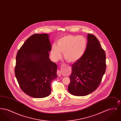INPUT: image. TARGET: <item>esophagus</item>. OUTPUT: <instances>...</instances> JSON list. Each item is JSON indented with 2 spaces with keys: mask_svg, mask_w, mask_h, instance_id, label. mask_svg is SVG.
Returning <instances> with one entry per match:
<instances>
[{
  "mask_svg": "<svg viewBox=\"0 0 121 121\" xmlns=\"http://www.w3.org/2000/svg\"><path fill=\"white\" fill-rule=\"evenodd\" d=\"M61 73H62L61 71L59 70H58L57 72V74H58V76H61Z\"/></svg>",
  "mask_w": 121,
  "mask_h": 121,
  "instance_id": "obj_1",
  "label": "esophagus"
}]
</instances>
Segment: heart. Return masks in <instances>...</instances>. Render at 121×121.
I'll use <instances>...</instances> for the list:
<instances>
[{"mask_svg":"<svg viewBox=\"0 0 121 121\" xmlns=\"http://www.w3.org/2000/svg\"><path fill=\"white\" fill-rule=\"evenodd\" d=\"M87 41L83 36L69 35L58 39L57 46L53 45L51 49L52 58L57 61L62 57L68 62L73 63L82 57L86 49Z\"/></svg>","mask_w":121,"mask_h":121,"instance_id":"obj_1","label":"heart"}]
</instances>
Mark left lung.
<instances>
[{"label": "left lung", "instance_id": "8db88e82", "mask_svg": "<svg viewBox=\"0 0 121 121\" xmlns=\"http://www.w3.org/2000/svg\"><path fill=\"white\" fill-rule=\"evenodd\" d=\"M86 49L82 57L72 65L70 93L78 96H86L99 86L106 69V54L98 39L88 34Z\"/></svg>", "mask_w": 121, "mask_h": 121}]
</instances>
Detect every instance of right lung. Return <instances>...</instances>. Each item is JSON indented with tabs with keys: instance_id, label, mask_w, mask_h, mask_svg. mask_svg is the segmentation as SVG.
Wrapping results in <instances>:
<instances>
[{
	"instance_id": "1",
	"label": "right lung",
	"mask_w": 121,
	"mask_h": 121,
	"mask_svg": "<svg viewBox=\"0 0 121 121\" xmlns=\"http://www.w3.org/2000/svg\"><path fill=\"white\" fill-rule=\"evenodd\" d=\"M48 34H34L26 40L16 55L15 75L23 92L33 98L50 95L51 83L57 78V65L49 58L52 46Z\"/></svg>"
}]
</instances>
